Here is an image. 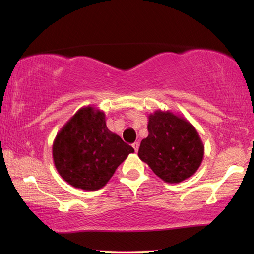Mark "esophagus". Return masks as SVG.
<instances>
[{
    "mask_svg": "<svg viewBox=\"0 0 254 254\" xmlns=\"http://www.w3.org/2000/svg\"><path fill=\"white\" fill-rule=\"evenodd\" d=\"M132 146H133L134 150H135V153H137V150H138V147H139V143H138V142H135V143H133V144H132Z\"/></svg>",
    "mask_w": 254,
    "mask_h": 254,
    "instance_id": "1",
    "label": "esophagus"
}]
</instances>
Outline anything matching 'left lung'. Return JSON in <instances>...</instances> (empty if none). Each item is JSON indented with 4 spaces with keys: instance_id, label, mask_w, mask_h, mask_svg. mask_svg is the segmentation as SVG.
I'll list each match as a JSON object with an SVG mask.
<instances>
[{
    "instance_id": "8db88e82",
    "label": "left lung",
    "mask_w": 254,
    "mask_h": 254,
    "mask_svg": "<svg viewBox=\"0 0 254 254\" xmlns=\"http://www.w3.org/2000/svg\"><path fill=\"white\" fill-rule=\"evenodd\" d=\"M148 136L142 139L138 157L156 176L179 183L195 174L204 156V145L192 124L171 111L148 117Z\"/></svg>"
}]
</instances>
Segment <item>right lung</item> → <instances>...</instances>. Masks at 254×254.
Here are the masks:
<instances>
[{"label":"right lung","mask_w":254,"mask_h":254,"mask_svg":"<svg viewBox=\"0 0 254 254\" xmlns=\"http://www.w3.org/2000/svg\"><path fill=\"white\" fill-rule=\"evenodd\" d=\"M131 153L132 146L108 130L105 113L89 106L64 124L52 146L60 176L68 185L86 191L106 186Z\"/></svg>","instance_id":"right-lung-1"}]
</instances>
